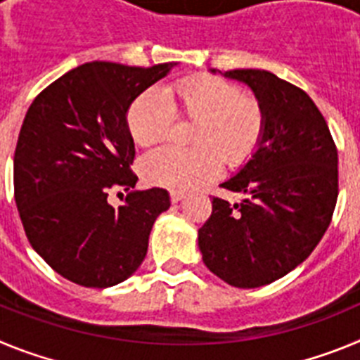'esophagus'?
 Instances as JSON below:
<instances>
[{"label": "esophagus", "mask_w": 360, "mask_h": 360, "mask_svg": "<svg viewBox=\"0 0 360 360\" xmlns=\"http://www.w3.org/2000/svg\"><path fill=\"white\" fill-rule=\"evenodd\" d=\"M169 198H171V202H173V203L182 202V200L186 198V193H180V191H171Z\"/></svg>", "instance_id": "obj_1"}]
</instances>
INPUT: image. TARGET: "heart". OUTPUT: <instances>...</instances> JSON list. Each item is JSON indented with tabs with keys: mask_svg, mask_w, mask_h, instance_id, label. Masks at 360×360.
<instances>
[{
	"mask_svg": "<svg viewBox=\"0 0 360 360\" xmlns=\"http://www.w3.org/2000/svg\"><path fill=\"white\" fill-rule=\"evenodd\" d=\"M173 111L196 120V146H165L148 153L141 160V174L149 186L171 191L200 187L219 173L221 160L240 165L252 157L265 131V111L257 98L243 95L234 82L200 73L182 79L164 95L144 91L129 104L126 122L133 141L142 148L164 141Z\"/></svg>",
	"mask_w": 360,
	"mask_h": 360,
	"instance_id": "heart-1",
	"label": "heart"
}]
</instances>
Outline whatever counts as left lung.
I'll list each match as a JSON object with an SVG mask.
<instances>
[{
	"label": "left lung",
	"mask_w": 360,
	"mask_h": 360,
	"mask_svg": "<svg viewBox=\"0 0 360 360\" xmlns=\"http://www.w3.org/2000/svg\"><path fill=\"white\" fill-rule=\"evenodd\" d=\"M225 77L250 86L265 111V131L252 158L221 184L245 200L231 205L212 196L198 247L212 274L257 288L287 276L317 247L335 209L339 160L307 91L266 70H229Z\"/></svg>",
	"instance_id": "8db88e82"
}]
</instances>
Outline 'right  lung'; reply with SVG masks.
<instances>
[{
  "instance_id": "right-lung-1",
  "label": "right lung",
  "mask_w": 360,
  "mask_h": 360,
  "mask_svg": "<svg viewBox=\"0 0 360 360\" xmlns=\"http://www.w3.org/2000/svg\"><path fill=\"white\" fill-rule=\"evenodd\" d=\"M176 63L149 68L95 61L70 70L28 108L14 153V198L27 238L57 274L81 287L122 283L144 262L149 232L171 205L165 189L135 187L126 113Z\"/></svg>"
}]
</instances>
